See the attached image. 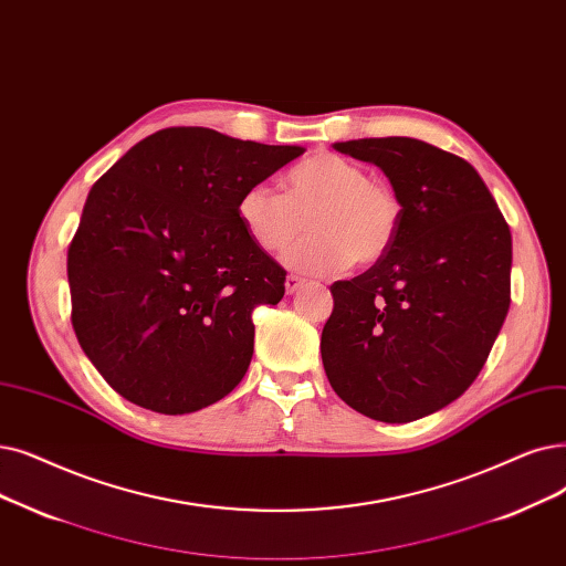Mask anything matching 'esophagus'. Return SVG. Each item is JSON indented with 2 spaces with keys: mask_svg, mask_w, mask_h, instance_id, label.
Masks as SVG:
<instances>
[{
  "mask_svg": "<svg viewBox=\"0 0 566 566\" xmlns=\"http://www.w3.org/2000/svg\"><path fill=\"white\" fill-rule=\"evenodd\" d=\"M303 284H305V280H303V277H298V275H289V277H286V282H284L289 296H291V293H296L298 289H303Z\"/></svg>",
  "mask_w": 566,
  "mask_h": 566,
  "instance_id": "34e87169",
  "label": "esophagus"
}]
</instances>
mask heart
<instances>
[{
  "label": "heart",
  "mask_w": 566,
  "mask_h": 566,
  "mask_svg": "<svg viewBox=\"0 0 566 566\" xmlns=\"http://www.w3.org/2000/svg\"><path fill=\"white\" fill-rule=\"evenodd\" d=\"M238 217L265 252H284L307 222L312 233L293 248L286 263L305 275H335L354 261L373 265L398 240L402 206L398 193L375 182L356 161L314 153L289 168L284 193L268 182L240 193Z\"/></svg>",
  "instance_id": "b5f03b06"
}]
</instances>
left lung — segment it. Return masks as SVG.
<instances>
[{
	"label": "left lung",
	"instance_id": "8db88e82",
	"mask_svg": "<svg viewBox=\"0 0 566 566\" xmlns=\"http://www.w3.org/2000/svg\"><path fill=\"white\" fill-rule=\"evenodd\" d=\"M333 147L384 170L402 224L381 261L331 286L324 370L352 409L409 423L458 400L485 365L511 303V231L474 166L430 143Z\"/></svg>",
	"mask_w": 566,
	"mask_h": 566
}]
</instances>
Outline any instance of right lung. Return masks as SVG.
I'll return each mask as SVG.
<instances>
[{
    "mask_svg": "<svg viewBox=\"0 0 566 566\" xmlns=\"http://www.w3.org/2000/svg\"><path fill=\"white\" fill-rule=\"evenodd\" d=\"M303 153L170 127L94 182L69 244L71 324L122 398L178 416L240 384L252 312L282 301L286 270L244 231L238 201Z\"/></svg>",
    "mask_w": 566,
    "mask_h": 566,
    "instance_id": "1",
    "label": "right lung"
}]
</instances>
